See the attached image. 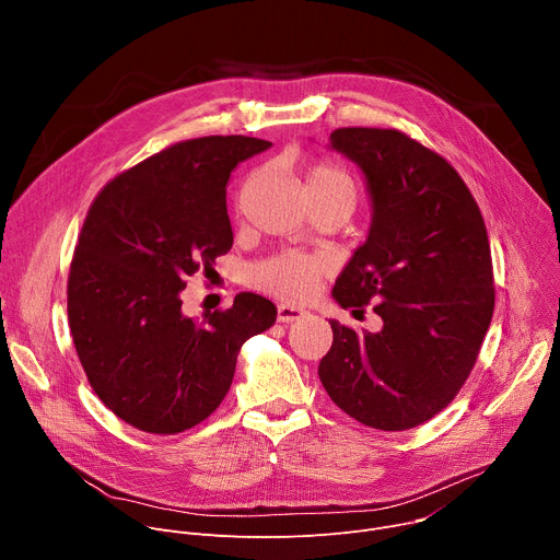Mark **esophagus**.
Here are the masks:
<instances>
[{
	"label": "esophagus",
	"instance_id": "esophagus-1",
	"mask_svg": "<svg viewBox=\"0 0 560 560\" xmlns=\"http://www.w3.org/2000/svg\"><path fill=\"white\" fill-rule=\"evenodd\" d=\"M307 312L301 310V307H294V305H288V303H279L277 305V318L281 324H292V322H299V318H303Z\"/></svg>",
	"mask_w": 560,
	"mask_h": 560
}]
</instances>
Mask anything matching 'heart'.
Returning <instances> with one entry per match:
<instances>
[{"label":"heart","instance_id":"1","mask_svg":"<svg viewBox=\"0 0 560 560\" xmlns=\"http://www.w3.org/2000/svg\"><path fill=\"white\" fill-rule=\"evenodd\" d=\"M307 192H346L354 197V182L346 168L330 162V159H322L307 171ZM324 268L326 266L318 257L288 250L255 264L248 270V283L275 296L301 301L312 294L316 281L324 275Z\"/></svg>","mask_w":560,"mask_h":560}]
</instances>
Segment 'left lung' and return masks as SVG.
Masks as SVG:
<instances>
[{
	"label": "left lung",
	"mask_w": 560,
	"mask_h": 560,
	"mask_svg": "<svg viewBox=\"0 0 560 560\" xmlns=\"http://www.w3.org/2000/svg\"><path fill=\"white\" fill-rule=\"evenodd\" d=\"M332 148L361 166L374 217L339 275L341 307L374 312L378 335L339 322L318 378L332 401L374 430L417 428L467 381L494 314L486 221L436 150L396 128H337Z\"/></svg>",
	"instance_id": "1"
}]
</instances>
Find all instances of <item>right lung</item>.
Here are the masks:
<instances>
[{
  "label": "right lung",
  "instance_id": "add662e5",
  "mask_svg": "<svg viewBox=\"0 0 560 560\" xmlns=\"http://www.w3.org/2000/svg\"><path fill=\"white\" fill-rule=\"evenodd\" d=\"M270 141L210 135L177 141L110 179L89 208L68 272V324L102 404L148 434L208 419L230 389L246 339L268 330L272 301L188 318L179 292L232 248L230 173Z\"/></svg>",
  "mask_w": 560,
  "mask_h": 560
}]
</instances>
